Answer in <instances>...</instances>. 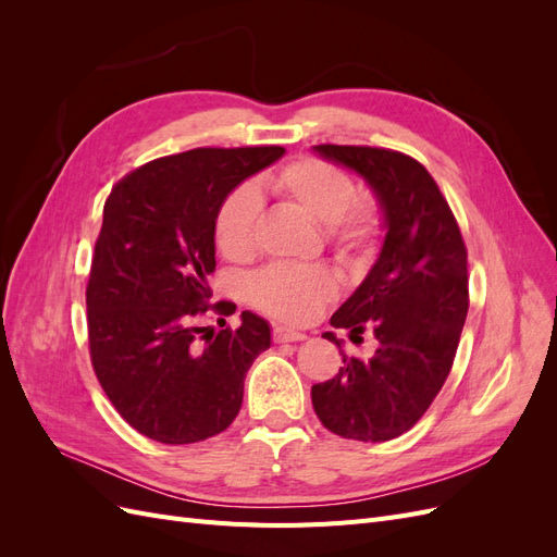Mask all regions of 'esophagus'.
Listing matches in <instances>:
<instances>
[{"label":"esophagus","mask_w":557,"mask_h":557,"mask_svg":"<svg viewBox=\"0 0 557 557\" xmlns=\"http://www.w3.org/2000/svg\"><path fill=\"white\" fill-rule=\"evenodd\" d=\"M307 334L297 332L290 327H274V342L276 344H293V342H305Z\"/></svg>","instance_id":"1"}]
</instances>
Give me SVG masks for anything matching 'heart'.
<instances>
[{
  "instance_id": "obj_1",
  "label": "heart",
  "mask_w": 557,
  "mask_h": 557,
  "mask_svg": "<svg viewBox=\"0 0 557 557\" xmlns=\"http://www.w3.org/2000/svg\"><path fill=\"white\" fill-rule=\"evenodd\" d=\"M267 183L325 227L344 258H364L374 248L379 215L372 207L358 205L356 183L339 166L305 158L283 166ZM260 211L262 199L252 185H239L227 195L215 218V244L225 258L246 260L256 252ZM248 295L269 315L307 323L325 301L339 295V278L320 264H272L250 278Z\"/></svg>"
}]
</instances>
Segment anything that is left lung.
<instances>
[{"label":"left lung","mask_w":557,"mask_h":557,"mask_svg":"<svg viewBox=\"0 0 557 557\" xmlns=\"http://www.w3.org/2000/svg\"><path fill=\"white\" fill-rule=\"evenodd\" d=\"M313 153L356 172L383 215L379 258L330 325L352 342L372 332L376 352L344 356L334 379L311 387L315 416L356 442H391L411 430L440 395L469 309L467 248L448 201L430 172L397 150L313 146Z\"/></svg>","instance_id":"left-lung-1"}]
</instances>
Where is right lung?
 <instances>
[{
    "label": "right lung",
    "mask_w": 557,
    "mask_h": 557,
    "mask_svg": "<svg viewBox=\"0 0 557 557\" xmlns=\"http://www.w3.org/2000/svg\"><path fill=\"white\" fill-rule=\"evenodd\" d=\"M285 148H195L139 166L111 190L86 305L95 374L127 423L160 444H195L237 418L244 379L272 346L264 318L199 327L215 269V218ZM211 309L223 311V301Z\"/></svg>",
    "instance_id": "obj_1"
}]
</instances>
